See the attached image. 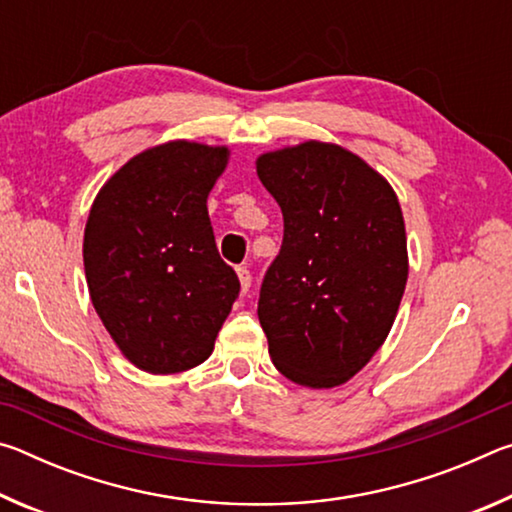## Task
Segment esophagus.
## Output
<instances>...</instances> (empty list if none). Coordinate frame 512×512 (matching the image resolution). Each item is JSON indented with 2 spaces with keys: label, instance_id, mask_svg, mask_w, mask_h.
Instances as JSON below:
<instances>
[{
  "label": "esophagus",
  "instance_id": "esophagus-1",
  "mask_svg": "<svg viewBox=\"0 0 512 512\" xmlns=\"http://www.w3.org/2000/svg\"><path fill=\"white\" fill-rule=\"evenodd\" d=\"M237 275H239V282H241V291H248L250 282H253V275H250L248 266H237Z\"/></svg>",
  "mask_w": 512,
  "mask_h": 512
}]
</instances>
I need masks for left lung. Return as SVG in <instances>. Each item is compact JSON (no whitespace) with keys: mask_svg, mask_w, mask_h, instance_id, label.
<instances>
[{"mask_svg":"<svg viewBox=\"0 0 512 512\" xmlns=\"http://www.w3.org/2000/svg\"><path fill=\"white\" fill-rule=\"evenodd\" d=\"M257 176L284 219L257 302L268 354L300 386L345 384L386 341L404 296L400 203L375 169L336 144L264 153Z\"/></svg>","mask_w":512,"mask_h":512,"instance_id":"obj_1","label":"left lung"}]
</instances>
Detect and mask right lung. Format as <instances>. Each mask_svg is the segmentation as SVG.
Instances as JSON below:
<instances>
[{"label":"right lung","mask_w":512,"mask_h":512,"mask_svg":"<svg viewBox=\"0 0 512 512\" xmlns=\"http://www.w3.org/2000/svg\"><path fill=\"white\" fill-rule=\"evenodd\" d=\"M225 162L223 146L160 144L128 160L94 198L83 239L92 305L124 357L153 375L210 357L239 298L207 214Z\"/></svg>","instance_id":"1"}]
</instances>
